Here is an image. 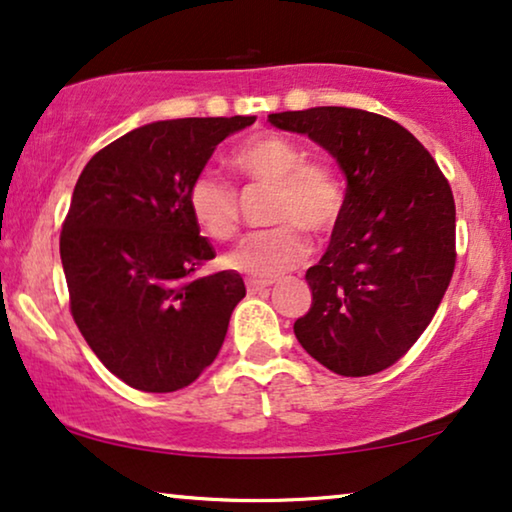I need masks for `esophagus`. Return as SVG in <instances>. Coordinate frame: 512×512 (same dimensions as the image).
I'll return each mask as SVG.
<instances>
[{
  "label": "esophagus",
  "instance_id": "obj_1",
  "mask_svg": "<svg viewBox=\"0 0 512 512\" xmlns=\"http://www.w3.org/2000/svg\"><path fill=\"white\" fill-rule=\"evenodd\" d=\"M272 284H275V282H272V279H256V277L247 279V289H249V293H261V291H265V289H270Z\"/></svg>",
  "mask_w": 512,
  "mask_h": 512
}]
</instances>
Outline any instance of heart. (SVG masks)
I'll return each instance as SVG.
<instances>
[{"mask_svg":"<svg viewBox=\"0 0 512 512\" xmlns=\"http://www.w3.org/2000/svg\"><path fill=\"white\" fill-rule=\"evenodd\" d=\"M230 165L242 177L272 188L268 221L277 226L258 230L237 244L226 263L244 275L272 279L300 265L310 254L312 235H331L345 214V186L340 174L321 160H305V151L291 139L258 135L237 146ZM186 205L207 237L228 242L240 228L237 195L226 181L202 172L191 181Z\"/></svg>","mask_w":512,"mask_h":512,"instance_id":"obj_1","label":"heart"}]
</instances>
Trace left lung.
Listing matches in <instances>:
<instances>
[{"instance_id":"1","label":"left lung","mask_w":512,"mask_h":512,"mask_svg":"<svg viewBox=\"0 0 512 512\" xmlns=\"http://www.w3.org/2000/svg\"><path fill=\"white\" fill-rule=\"evenodd\" d=\"M345 172V214L307 270L312 307L293 324L307 354L345 377L394 366L431 324L454 272V198L431 153L391 118L347 107L270 114Z\"/></svg>"}]
</instances>
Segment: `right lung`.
<instances>
[{"label": "right lung", "instance_id": "right-lung-1", "mask_svg": "<svg viewBox=\"0 0 512 512\" xmlns=\"http://www.w3.org/2000/svg\"><path fill=\"white\" fill-rule=\"evenodd\" d=\"M256 116L156 121L97 151L74 186L60 258L69 307L104 366L151 394L184 389L216 359L244 298L186 205L216 146Z\"/></svg>", "mask_w": 512, "mask_h": 512}]
</instances>
